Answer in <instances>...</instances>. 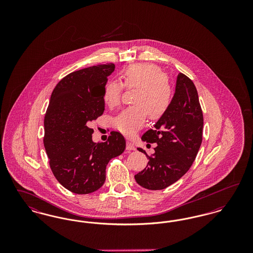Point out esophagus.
I'll return each mask as SVG.
<instances>
[{"mask_svg":"<svg viewBox=\"0 0 253 253\" xmlns=\"http://www.w3.org/2000/svg\"><path fill=\"white\" fill-rule=\"evenodd\" d=\"M126 149H127L128 151H133V150H135L134 146H133L132 142H130V141H127V143H126Z\"/></svg>","mask_w":253,"mask_h":253,"instance_id":"34e87169","label":"esophagus"}]
</instances>
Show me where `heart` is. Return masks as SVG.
Returning <instances> with one entry per match:
<instances>
[{
    "instance_id": "obj_1",
    "label": "heart",
    "mask_w": 253,
    "mask_h": 253,
    "mask_svg": "<svg viewBox=\"0 0 253 253\" xmlns=\"http://www.w3.org/2000/svg\"><path fill=\"white\" fill-rule=\"evenodd\" d=\"M124 85L111 81L105 86L103 99L109 107L121 102L124 86L136 88L133 106L124 109L115 119L114 126L125 134H132L144 125L147 113L152 120L160 118L168 110L172 99V88L164 72L155 64L138 63L124 70Z\"/></svg>"
}]
</instances>
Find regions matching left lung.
Segmentation results:
<instances>
[{
  "mask_svg": "<svg viewBox=\"0 0 253 253\" xmlns=\"http://www.w3.org/2000/svg\"><path fill=\"white\" fill-rule=\"evenodd\" d=\"M203 113L193 81L179 73L175 92L168 110L161 116L154 129L141 139L157 143L155 154L148 156L146 168L134 175L138 185L145 189L163 190L179 180L190 169L202 143Z\"/></svg>",
  "mask_w": 253,
  "mask_h": 253,
  "instance_id": "obj_1",
  "label": "left lung"
}]
</instances>
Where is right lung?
Segmentation results:
<instances>
[{
  "mask_svg": "<svg viewBox=\"0 0 253 253\" xmlns=\"http://www.w3.org/2000/svg\"><path fill=\"white\" fill-rule=\"evenodd\" d=\"M114 63L87 67L64 77L54 88L44 117L43 144L53 174L68 191L87 194L105 182L106 166L124 152L121 132L95 143L89 124L104 112L103 93Z\"/></svg>",
  "mask_w": 253,
  "mask_h": 253,
  "instance_id": "1",
  "label": "right lung"
}]
</instances>
